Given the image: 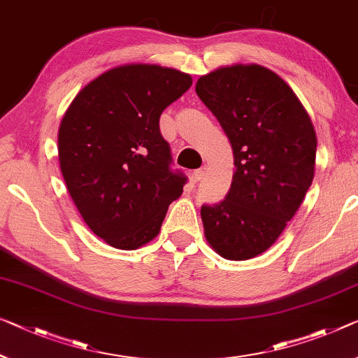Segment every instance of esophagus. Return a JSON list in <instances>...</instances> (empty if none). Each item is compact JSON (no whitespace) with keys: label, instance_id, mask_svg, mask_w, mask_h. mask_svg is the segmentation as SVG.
Segmentation results:
<instances>
[{"label":"esophagus","instance_id":"obj_1","mask_svg":"<svg viewBox=\"0 0 358 358\" xmlns=\"http://www.w3.org/2000/svg\"><path fill=\"white\" fill-rule=\"evenodd\" d=\"M205 173H206V166H201V168H198V169H195L194 171V179L196 180H201L203 179V176H205Z\"/></svg>","mask_w":358,"mask_h":358}]
</instances>
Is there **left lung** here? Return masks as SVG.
<instances>
[{
    "label": "left lung",
    "instance_id": "obj_1",
    "mask_svg": "<svg viewBox=\"0 0 358 358\" xmlns=\"http://www.w3.org/2000/svg\"><path fill=\"white\" fill-rule=\"evenodd\" d=\"M195 91L229 137L235 164L224 200L201 206L205 236L225 259H251L277 241L309 190L315 129L293 90L261 65L217 69Z\"/></svg>",
    "mask_w": 358,
    "mask_h": 358
}]
</instances>
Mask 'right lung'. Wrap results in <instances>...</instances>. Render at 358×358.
Masks as SVG:
<instances>
[{
    "mask_svg": "<svg viewBox=\"0 0 358 358\" xmlns=\"http://www.w3.org/2000/svg\"><path fill=\"white\" fill-rule=\"evenodd\" d=\"M190 86L179 70L122 65L86 85L64 115L60 171L87 227L113 248L155 238L182 194L187 176L171 168L160 115Z\"/></svg>",
    "mask_w": 358,
    "mask_h": 358,
    "instance_id": "obj_1",
    "label": "right lung"
}]
</instances>
